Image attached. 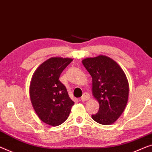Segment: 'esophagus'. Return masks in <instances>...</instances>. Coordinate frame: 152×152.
<instances>
[{
    "label": "esophagus",
    "mask_w": 152,
    "mask_h": 152,
    "mask_svg": "<svg viewBox=\"0 0 152 152\" xmlns=\"http://www.w3.org/2000/svg\"><path fill=\"white\" fill-rule=\"evenodd\" d=\"M89 98H90V96L89 95V94H87V93H84L82 98H81V101L85 102L86 100H87V99H89Z\"/></svg>",
    "instance_id": "esophagus-1"
}]
</instances>
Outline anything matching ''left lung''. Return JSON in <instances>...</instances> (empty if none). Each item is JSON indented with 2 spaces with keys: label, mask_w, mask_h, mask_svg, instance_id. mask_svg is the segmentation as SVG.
<instances>
[{
  "label": "left lung",
  "mask_w": 152,
  "mask_h": 152,
  "mask_svg": "<svg viewBox=\"0 0 152 152\" xmlns=\"http://www.w3.org/2000/svg\"><path fill=\"white\" fill-rule=\"evenodd\" d=\"M82 63L92 77V94L99 105L92 119L102 125H110L121 116L128 102L126 74L117 63L105 55L86 58Z\"/></svg>",
  "instance_id": "1"
}]
</instances>
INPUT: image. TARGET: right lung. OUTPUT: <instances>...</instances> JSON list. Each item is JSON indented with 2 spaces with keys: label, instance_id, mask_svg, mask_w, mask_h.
<instances>
[{
  "label": "right lung",
  "instance_id": "add662e5",
  "mask_svg": "<svg viewBox=\"0 0 152 152\" xmlns=\"http://www.w3.org/2000/svg\"><path fill=\"white\" fill-rule=\"evenodd\" d=\"M72 61L70 58H50L37 67L31 78V103L38 117L48 125L57 126L63 124L74 104L66 87L58 80Z\"/></svg>",
  "mask_w": 152,
  "mask_h": 152
}]
</instances>
